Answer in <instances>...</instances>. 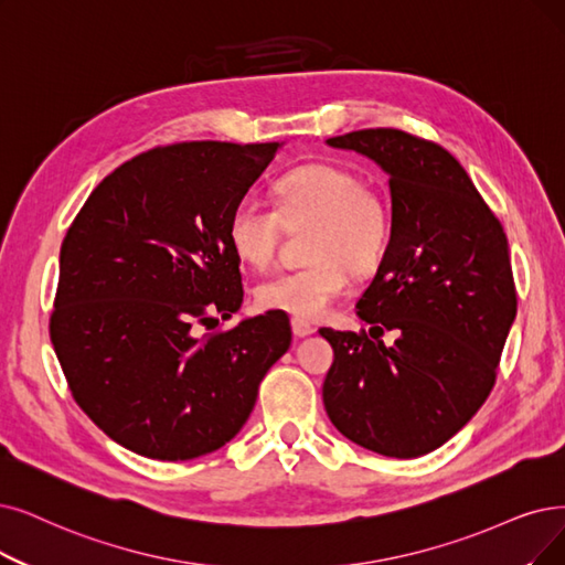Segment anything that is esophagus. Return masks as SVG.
I'll list each match as a JSON object with an SVG mask.
<instances>
[{"instance_id":"obj_1","label":"esophagus","mask_w":565,"mask_h":565,"mask_svg":"<svg viewBox=\"0 0 565 565\" xmlns=\"http://www.w3.org/2000/svg\"><path fill=\"white\" fill-rule=\"evenodd\" d=\"M291 331H295L297 338H306V335H310L315 331V327L310 322H306V320L295 318V320H291Z\"/></svg>"}]
</instances>
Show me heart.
<instances>
[{
  "instance_id": "b5f03b06",
  "label": "heart",
  "mask_w": 565,
  "mask_h": 565,
  "mask_svg": "<svg viewBox=\"0 0 565 565\" xmlns=\"http://www.w3.org/2000/svg\"><path fill=\"white\" fill-rule=\"evenodd\" d=\"M274 209L245 196L224 224L234 257L257 270L274 262L282 232L310 227L303 268L264 280L255 289L262 310L320 320L350 295L354 274H373L387 257L394 220L387 201L341 164H308L285 173L274 188Z\"/></svg>"
}]
</instances>
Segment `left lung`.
<instances>
[{"label":"left lung","instance_id":"obj_1","mask_svg":"<svg viewBox=\"0 0 565 565\" xmlns=\"http://www.w3.org/2000/svg\"><path fill=\"white\" fill-rule=\"evenodd\" d=\"M390 175L394 236L356 315L366 333L320 329L333 348L322 398L331 424L382 457L434 452L487 401L516 291L503 224L466 169L434 141L401 129L327 139Z\"/></svg>","mask_w":565,"mask_h":565}]
</instances>
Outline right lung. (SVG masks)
I'll list each match as a JSON object with an SVG mask.
<instances>
[{"mask_svg":"<svg viewBox=\"0 0 565 565\" xmlns=\"http://www.w3.org/2000/svg\"><path fill=\"white\" fill-rule=\"evenodd\" d=\"M278 148L190 141L141 152L102 180L62 241L51 341L81 411L131 452H215L291 343L274 310L196 335L243 303L224 224Z\"/></svg>","mask_w":565,"mask_h":565,"instance_id":"1","label":"right lung"}]
</instances>
